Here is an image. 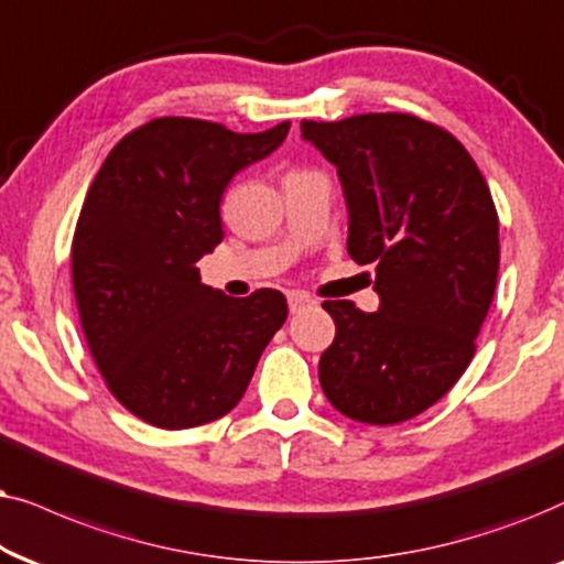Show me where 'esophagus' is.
Returning <instances> with one entry per match:
<instances>
[{"instance_id": "obj_1", "label": "esophagus", "mask_w": 564, "mask_h": 564, "mask_svg": "<svg viewBox=\"0 0 564 564\" xmlns=\"http://www.w3.org/2000/svg\"><path fill=\"white\" fill-rule=\"evenodd\" d=\"M314 302L306 294H289V310L291 312H302V310H306V306H312Z\"/></svg>"}]
</instances>
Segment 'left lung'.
<instances>
[{
  "mask_svg": "<svg viewBox=\"0 0 564 564\" xmlns=\"http://www.w3.org/2000/svg\"><path fill=\"white\" fill-rule=\"evenodd\" d=\"M302 137L337 167L348 254L377 265V312L322 304L335 319L322 392L358 423H404L475 356L500 265L490 187L452 133L408 112L302 120Z\"/></svg>",
  "mask_w": 564,
  "mask_h": 564,
  "instance_id": "left-lung-1",
  "label": "left lung"
}]
</instances>
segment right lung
Instances as JSON below:
<instances>
[{
    "label": "right lung",
    "mask_w": 564,
    "mask_h": 564,
    "mask_svg": "<svg viewBox=\"0 0 564 564\" xmlns=\"http://www.w3.org/2000/svg\"><path fill=\"white\" fill-rule=\"evenodd\" d=\"M289 126L235 133L154 118L110 149L89 185L72 242L82 329L112 397L149 425L180 431L235 410L289 317L281 291L235 299L195 268L224 239L229 180L275 152Z\"/></svg>",
    "instance_id": "1"
}]
</instances>
